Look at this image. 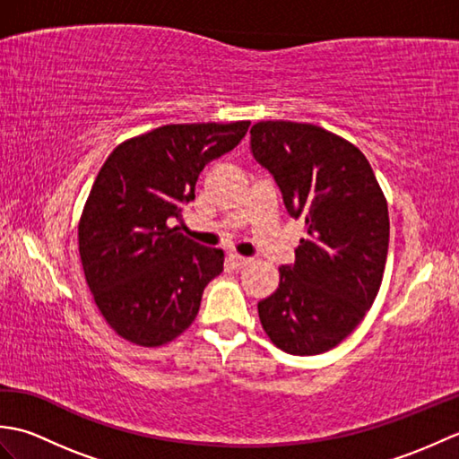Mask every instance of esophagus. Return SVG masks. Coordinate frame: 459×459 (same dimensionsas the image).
Segmentation results:
<instances>
[{
  "mask_svg": "<svg viewBox=\"0 0 459 459\" xmlns=\"http://www.w3.org/2000/svg\"><path fill=\"white\" fill-rule=\"evenodd\" d=\"M229 260H230V264H232V268L235 270H242V268H247L248 264H250V258H247V256H240V255H229Z\"/></svg>",
  "mask_w": 459,
  "mask_h": 459,
  "instance_id": "34e87169",
  "label": "esophagus"
}]
</instances>
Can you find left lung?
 Instances as JSON below:
<instances>
[{
	"label": "left lung",
	"mask_w": 459,
	"mask_h": 459,
	"mask_svg": "<svg viewBox=\"0 0 459 459\" xmlns=\"http://www.w3.org/2000/svg\"><path fill=\"white\" fill-rule=\"evenodd\" d=\"M250 152L274 175L284 204L306 222L296 264L258 301L260 324L290 355L337 347L363 321L383 281L388 207L373 168L357 145L314 124L258 122Z\"/></svg>",
	"instance_id": "1"
}]
</instances>
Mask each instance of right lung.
<instances>
[{
	"label": "right lung",
	"instance_id": "right-lung-1",
	"mask_svg": "<svg viewBox=\"0 0 459 459\" xmlns=\"http://www.w3.org/2000/svg\"><path fill=\"white\" fill-rule=\"evenodd\" d=\"M250 122L168 124L116 145L79 221V252L94 304L140 347L179 337L199 314L224 252L169 227L209 161L237 148Z\"/></svg>",
	"mask_w": 459,
	"mask_h": 459
}]
</instances>
